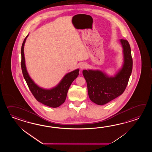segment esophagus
<instances>
[{
    "instance_id": "1",
    "label": "esophagus",
    "mask_w": 152,
    "mask_h": 152,
    "mask_svg": "<svg viewBox=\"0 0 152 152\" xmlns=\"http://www.w3.org/2000/svg\"><path fill=\"white\" fill-rule=\"evenodd\" d=\"M86 66H87V65H86V64L82 63V64H81L80 65V68L81 69H84V68H85L86 67Z\"/></svg>"
}]
</instances>
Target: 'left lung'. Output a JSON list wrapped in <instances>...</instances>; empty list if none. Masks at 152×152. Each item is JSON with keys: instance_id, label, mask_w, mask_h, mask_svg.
Listing matches in <instances>:
<instances>
[{"instance_id": "8db88e82", "label": "left lung", "mask_w": 152, "mask_h": 152, "mask_svg": "<svg viewBox=\"0 0 152 152\" xmlns=\"http://www.w3.org/2000/svg\"><path fill=\"white\" fill-rule=\"evenodd\" d=\"M123 48L122 68L113 77L100 70H83L90 100L99 105L109 103L123 94L129 81L132 69L131 49L127 40H120Z\"/></svg>"}]
</instances>
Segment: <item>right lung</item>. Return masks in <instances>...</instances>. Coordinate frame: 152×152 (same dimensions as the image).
<instances>
[{"label":"right lung","instance_id":"add662e5","mask_svg":"<svg viewBox=\"0 0 152 152\" xmlns=\"http://www.w3.org/2000/svg\"><path fill=\"white\" fill-rule=\"evenodd\" d=\"M28 36L29 34L24 39L21 48V67L23 77L30 90L36 100L48 107H58L65 102L68 89L72 82L78 76L79 69H77L66 74L56 86L50 89H45L39 87L30 77L26 68L24 47Z\"/></svg>","mask_w":152,"mask_h":152}]
</instances>
